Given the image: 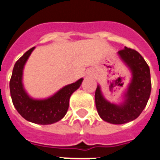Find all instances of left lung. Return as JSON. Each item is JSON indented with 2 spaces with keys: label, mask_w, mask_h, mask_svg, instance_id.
I'll return each instance as SVG.
<instances>
[{
  "label": "left lung",
  "mask_w": 160,
  "mask_h": 160,
  "mask_svg": "<svg viewBox=\"0 0 160 160\" xmlns=\"http://www.w3.org/2000/svg\"><path fill=\"white\" fill-rule=\"evenodd\" d=\"M118 55L129 67L132 75L123 101L120 104L108 101L99 85L95 95V105L100 118L114 124H125L138 118L146 106L151 92L150 70L142 55L127 47L118 51Z\"/></svg>",
  "instance_id": "obj_1"
}]
</instances>
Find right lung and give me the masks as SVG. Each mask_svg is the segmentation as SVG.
Returning <instances> with one entry per match:
<instances>
[{"label":"right lung","instance_id":"1","mask_svg":"<svg viewBox=\"0 0 160 160\" xmlns=\"http://www.w3.org/2000/svg\"><path fill=\"white\" fill-rule=\"evenodd\" d=\"M34 49L26 51L14 65L10 80L11 96L14 106L24 119L35 124H51L63 119L67 113L70 96L79 89L83 78L65 85L46 99L31 97L24 88L22 78L24 66Z\"/></svg>","mask_w":160,"mask_h":160}]
</instances>
